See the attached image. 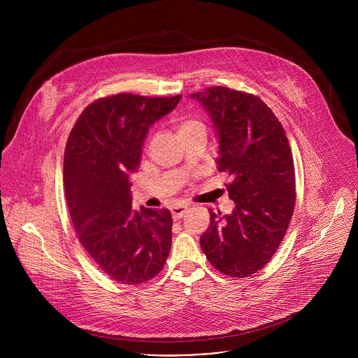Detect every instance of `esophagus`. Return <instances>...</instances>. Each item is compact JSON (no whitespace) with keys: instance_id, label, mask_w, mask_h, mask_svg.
Returning <instances> with one entry per match:
<instances>
[{"instance_id":"obj_1","label":"esophagus","mask_w":358,"mask_h":358,"mask_svg":"<svg viewBox=\"0 0 358 358\" xmlns=\"http://www.w3.org/2000/svg\"><path fill=\"white\" fill-rule=\"evenodd\" d=\"M185 213H187V207H182V206H178V207H173V208H171V215H173V218H174L176 221L180 220V218H182Z\"/></svg>"}]
</instances>
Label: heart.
<instances>
[{
  "label": "heart",
  "mask_w": 358,
  "mask_h": 358,
  "mask_svg": "<svg viewBox=\"0 0 358 358\" xmlns=\"http://www.w3.org/2000/svg\"><path fill=\"white\" fill-rule=\"evenodd\" d=\"M203 126L199 120L194 119V117H181L178 122H177V130H178V134L180 136H184L198 127Z\"/></svg>",
  "instance_id": "obj_1"
}]
</instances>
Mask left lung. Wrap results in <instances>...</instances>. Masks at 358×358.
<instances>
[{
  "instance_id": "obj_1",
  "label": "left lung",
  "mask_w": 358,
  "mask_h": 358,
  "mask_svg": "<svg viewBox=\"0 0 358 358\" xmlns=\"http://www.w3.org/2000/svg\"><path fill=\"white\" fill-rule=\"evenodd\" d=\"M208 113L218 136V171L235 208L210 213L199 238L211 265L224 275L246 278L261 271L279 248L294 210V167L280 122L250 93L224 86L189 94Z\"/></svg>"
}]
</instances>
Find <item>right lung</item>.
<instances>
[{"instance_id":"add662e5","label":"right lung","mask_w":358,"mask_h":358,"mask_svg":"<svg viewBox=\"0 0 358 358\" xmlns=\"http://www.w3.org/2000/svg\"><path fill=\"white\" fill-rule=\"evenodd\" d=\"M180 99L130 93L99 99L82 112L66 143L65 195L79 242L123 285L155 278L171 249L170 211L133 210L129 177L138 169L150 127Z\"/></svg>"}]
</instances>
